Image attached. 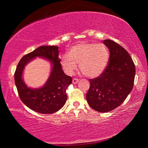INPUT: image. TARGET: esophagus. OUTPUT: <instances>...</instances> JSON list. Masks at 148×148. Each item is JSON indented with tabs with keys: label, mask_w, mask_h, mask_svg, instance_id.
Segmentation results:
<instances>
[{
	"label": "esophagus",
	"mask_w": 148,
	"mask_h": 148,
	"mask_svg": "<svg viewBox=\"0 0 148 148\" xmlns=\"http://www.w3.org/2000/svg\"><path fill=\"white\" fill-rule=\"evenodd\" d=\"M78 82H79V80L76 78H74L73 79H72V84H76Z\"/></svg>",
	"instance_id": "obj_1"
}]
</instances>
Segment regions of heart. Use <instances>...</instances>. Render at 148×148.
Listing matches in <instances>:
<instances>
[{
	"mask_svg": "<svg viewBox=\"0 0 148 148\" xmlns=\"http://www.w3.org/2000/svg\"><path fill=\"white\" fill-rule=\"evenodd\" d=\"M68 54L61 57L62 68L68 74L74 73L79 64V69L89 77L99 76L107 68L110 61V51L102 44L80 42L70 47Z\"/></svg>",
	"mask_w": 148,
	"mask_h": 148,
	"instance_id": "obj_1",
	"label": "heart"
}]
</instances>
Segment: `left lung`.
Masks as SVG:
<instances>
[{"instance_id":"left-lung-1","label":"left lung","mask_w":148,"mask_h":148,"mask_svg":"<svg viewBox=\"0 0 148 148\" xmlns=\"http://www.w3.org/2000/svg\"><path fill=\"white\" fill-rule=\"evenodd\" d=\"M110 51L107 68L100 76L89 79L86 95L91 108L99 112H108L118 107L131 92L136 70L129 53L111 40H104Z\"/></svg>"}]
</instances>
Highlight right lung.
<instances>
[{"instance_id":"obj_1","label":"right lung","mask_w":148,"mask_h":148,"mask_svg":"<svg viewBox=\"0 0 148 148\" xmlns=\"http://www.w3.org/2000/svg\"><path fill=\"white\" fill-rule=\"evenodd\" d=\"M36 57L47 60L52 65L51 72L44 86L39 88L27 86L23 79L26 65ZM61 59L59 58V47L42 46L22 57L15 72V84L21 101L30 109L38 113L49 114L59 110L66 103V89L72 84L71 76L64 73Z\"/></svg>"}]
</instances>
